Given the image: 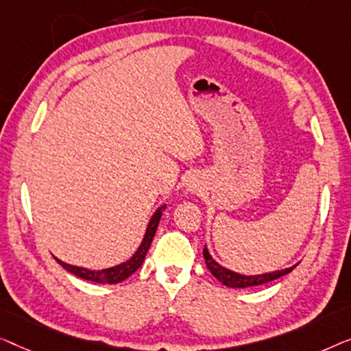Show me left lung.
<instances>
[{
  "instance_id": "left-lung-1",
  "label": "left lung",
  "mask_w": 351,
  "mask_h": 351,
  "mask_svg": "<svg viewBox=\"0 0 351 351\" xmlns=\"http://www.w3.org/2000/svg\"><path fill=\"white\" fill-rule=\"evenodd\" d=\"M204 258H205V264H206V267H208L210 272L213 274L216 278L221 281V283L229 286V288H248V286H259V285L269 283V281L276 280V278H280V276L289 274L291 270L295 267V265H293V267L278 270V272L246 276V275L232 272V270H227L223 267V265H219L216 261H213V258H211L208 250H206V246L204 248Z\"/></svg>"
}]
</instances>
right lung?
I'll use <instances>...</instances> for the list:
<instances>
[{"label":"right lung","instance_id":"add662e5","mask_svg":"<svg viewBox=\"0 0 351 351\" xmlns=\"http://www.w3.org/2000/svg\"><path fill=\"white\" fill-rule=\"evenodd\" d=\"M165 208H167L165 205L160 206V208L157 210L154 215H152L149 224H147L145 239H143L140 248H138L136 253L133 254L130 259L125 261V263L116 265V267L105 269V270H88V269H82V267H75V265L65 264V263H62L60 259L56 258L57 263L60 264L63 269H66L70 274L76 275V276H81V278H84V280H90V281H95V283H108V285L121 283V281H124L125 278H128V276H130L132 274H135L136 270L140 269L143 261H145V256L147 253V250H149L151 241L156 235L157 226H159V221L162 218V211H164Z\"/></svg>","mask_w":351,"mask_h":351}]
</instances>
